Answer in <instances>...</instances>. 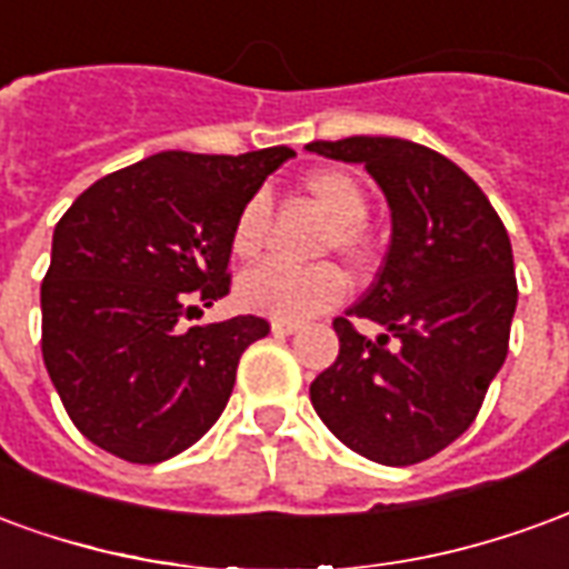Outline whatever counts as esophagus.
<instances>
[{"label":"esophagus","mask_w":569,"mask_h":569,"mask_svg":"<svg viewBox=\"0 0 569 569\" xmlns=\"http://www.w3.org/2000/svg\"><path fill=\"white\" fill-rule=\"evenodd\" d=\"M301 326L292 320H271V332L273 335H296Z\"/></svg>","instance_id":"obj_1"}]
</instances>
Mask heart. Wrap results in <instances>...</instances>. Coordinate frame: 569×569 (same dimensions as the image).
Here are the masks:
<instances>
[{
  "label": "heart",
  "instance_id": "heart-1",
  "mask_svg": "<svg viewBox=\"0 0 569 569\" xmlns=\"http://www.w3.org/2000/svg\"><path fill=\"white\" fill-rule=\"evenodd\" d=\"M301 191L317 210L326 216L320 249H332L347 264H366L371 256V240L366 231L369 198L359 186L357 176L347 170H313L301 179ZM271 207L264 198H249L234 224H231V252L240 261L256 259L268 237ZM345 292L341 273L332 264L313 268H283V264H259L240 277L237 298L240 305L261 317L273 320H308L329 305H335Z\"/></svg>",
  "mask_w": 569,
  "mask_h": 569
}]
</instances>
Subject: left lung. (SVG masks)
<instances>
[{
  "mask_svg": "<svg viewBox=\"0 0 569 569\" xmlns=\"http://www.w3.org/2000/svg\"><path fill=\"white\" fill-rule=\"evenodd\" d=\"M305 149L366 163L393 222L375 283L332 322L341 350L310 383V402L350 451L420 463L463 436L506 362L518 305L512 243L485 191L439 151L399 137ZM357 316L385 332L359 336Z\"/></svg>",
  "mask_w": 569,
  "mask_h": 569,
  "instance_id": "left-lung-1",
  "label": "left lung"
}]
</instances>
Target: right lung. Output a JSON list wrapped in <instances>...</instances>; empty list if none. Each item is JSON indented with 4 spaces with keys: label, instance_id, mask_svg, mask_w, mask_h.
<instances>
[{
    "label": "right lung",
    "instance_id": "1",
    "mask_svg": "<svg viewBox=\"0 0 569 569\" xmlns=\"http://www.w3.org/2000/svg\"><path fill=\"white\" fill-rule=\"evenodd\" d=\"M286 146L161 151L93 182L57 222L42 283V357L72 423L130 463H161L219 420L261 317L191 326L228 296L231 224Z\"/></svg>",
    "mask_w": 569,
    "mask_h": 569
}]
</instances>
